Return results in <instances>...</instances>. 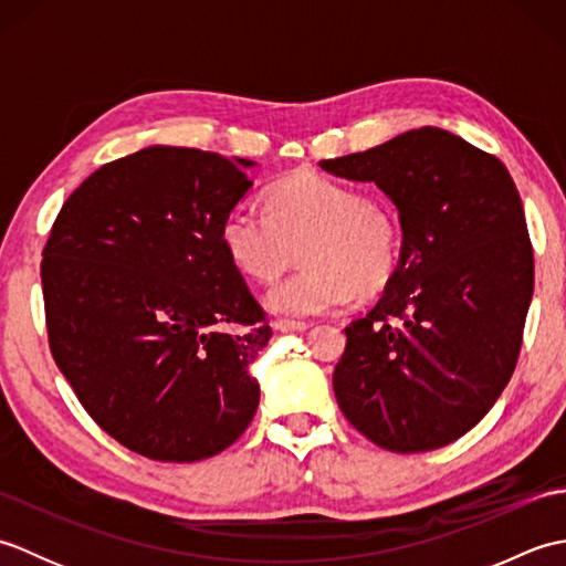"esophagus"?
I'll return each instance as SVG.
<instances>
[{
	"mask_svg": "<svg viewBox=\"0 0 566 566\" xmlns=\"http://www.w3.org/2000/svg\"><path fill=\"white\" fill-rule=\"evenodd\" d=\"M276 331H282V333H304V331H308V323L280 318V321H276Z\"/></svg>",
	"mask_w": 566,
	"mask_h": 566,
	"instance_id": "obj_1",
	"label": "esophagus"
}]
</instances>
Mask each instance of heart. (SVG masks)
I'll return each mask as SVG.
<instances>
[{"label": "heart", "instance_id": "1", "mask_svg": "<svg viewBox=\"0 0 566 566\" xmlns=\"http://www.w3.org/2000/svg\"><path fill=\"white\" fill-rule=\"evenodd\" d=\"M264 214L235 203L221 221V245L238 272L272 282L302 250L304 272L274 284L264 306L286 318H314L350 304L357 290L377 292L399 264V221L381 201L316 172L272 185Z\"/></svg>", "mask_w": 566, "mask_h": 566}]
</instances>
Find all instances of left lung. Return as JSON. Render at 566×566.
Returning <instances> with one entry per match:
<instances>
[{"label":"left lung","instance_id":"left-lung-1","mask_svg":"<svg viewBox=\"0 0 566 566\" xmlns=\"http://www.w3.org/2000/svg\"><path fill=\"white\" fill-rule=\"evenodd\" d=\"M321 167L375 182L403 233L377 306L345 328L335 399L384 450L442 448L489 413L518 363L535 284L518 189L496 155L432 126Z\"/></svg>","mask_w":566,"mask_h":566}]
</instances>
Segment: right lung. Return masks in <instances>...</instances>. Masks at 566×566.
Returning a JSON list of instances; mask_svg holds the SVG:
<instances>
[{"instance_id": "1", "label": "right lung", "mask_w": 566, "mask_h": 566, "mask_svg": "<svg viewBox=\"0 0 566 566\" xmlns=\"http://www.w3.org/2000/svg\"><path fill=\"white\" fill-rule=\"evenodd\" d=\"M252 165L170 146L106 163L43 248L55 365L94 423L150 460H207L258 411L250 365L272 328L219 238Z\"/></svg>"}]
</instances>
